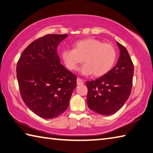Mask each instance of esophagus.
Here are the masks:
<instances>
[{
  "mask_svg": "<svg viewBox=\"0 0 153 153\" xmlns=\"http://www.w3.org/2000/svg\"><path fill=\"white\" fill-rule=\"evenodd\" d=\"M83 84H84V82H83L82 79L77 77V84L78 85H82Z\"/></svg>",
  "mask_w": 153,
  "mask_h": 153,
  "instance_id": "1",
  "label": "esophagus"
}]
</instances>
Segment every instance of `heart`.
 <instances>
[{"label":"heart","mask_w":153,"mask_h":153,"mask_svg":"<svg viewBox=\"0 0 153 153\" xmlns=\"http://www.w3.org/2000/svg\"><path fill=\"white\" fill-rule=\"evenodd\" d=\"M74 49H65L61 53L65 65L71 71L76 70L83 62L85 63L80 68L84 76L94 74L96 77L103 76L109 71L116 59V50L110 43L88 38L77 41L74 43Z\"/></svg>","instance_id":"heart-1"}]
</instances>
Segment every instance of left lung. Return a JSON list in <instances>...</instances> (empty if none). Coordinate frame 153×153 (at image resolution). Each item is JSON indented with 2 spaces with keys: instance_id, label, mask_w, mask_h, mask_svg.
<instances>
[{
  "instance_id": "1",
  "label": "left lung",
  "mask_w": 153,
  "mask_h": 153,
  "mask_svg": "<svg viewBox=\"0 0 153 153\" xmlns=\"http://www.w3.org/2000/svg\"><path fill=\"white\" fill-rule=\"evenodd\" d=\"M117 45L120 57L116 65L104 76L85 83L89 108L104 116L120 110L131 93L134 65L127 49L120 43Z\"/></svg>"
}]
</instances>
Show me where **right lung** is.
Wrapping results in <instances>:
<instances>
[{
    "instance_id": "1",
    "label": "right lung",
    "mask_w": 153,
    "mask_h": 153,
    "mask_svg": "<svg viewBox=\"0 0 153 153\" xmlns=\"http://www.w3.org/2000/svg\"><path fill=\"white\" fill-rule=\"evenodd\" d=\"M68 35L49 34L22 53L16 65L21 98L41 118L51 119L67 110L77 77L61 64L57 48Z\"/></svg>"
}]
</instances>
